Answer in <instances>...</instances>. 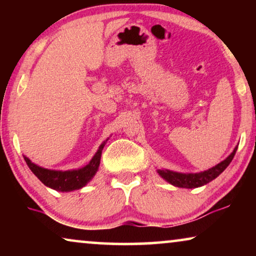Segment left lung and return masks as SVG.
I'll list each match as a JSON object with an SVG mask.
<instances>
[{"label":"left lung","mask_w":256,"mask_h":256,"mask_svg":"<svg viewBox=\"0 0 256 256\" xmlns=\"http://www.w3.org/2000/svg\"><path fill=\"white\" fill-rule=\"evenodd\" d=\"M238 146L234 148V150L230 152V155L214 166L211 169L200 171V172L196 174H182V172H176V171H171L168 169L163 170H157V172L163 180H166L168 183L177 188H196L199 186H202V185H206L210 182L216 180V177L219 176L220 174L224 170L226 169L227 166H230V163L232 162L234 155H236Z\"/></svg>","instance_id":"obj_1"}]
</instances>
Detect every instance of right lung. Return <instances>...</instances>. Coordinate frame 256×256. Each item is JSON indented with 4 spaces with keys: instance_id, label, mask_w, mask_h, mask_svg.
<instances>
[{
    "instance_id": "obj_1",
    "label": "right lung",
    "mask_w": 256,
    "mask_h": 256,
    "mask_svg": "<svg viewBox=\"0 0 256 256\" xmlns=\"http://www.w3.org/2000/svg\"><path fill=\"white\" fill-rule=\"evenodd\" d=\"M108 140H110V138H108L106 141L101 143L99 149H98L96 155L92 157V160H90V163L86 164L85 166L79 168V169L66 171L45 169V168L40 166H37V164L31 162L26 156H24V160H26L28 166L30 168V170L32 171L34 176H36L45 186L60 192L79 190V188H82L85 186V185L88 184L90 182L93 180V177L96 176V171L99 170L101 154H102V149Z\"/></svg>"
}]
</instances>
